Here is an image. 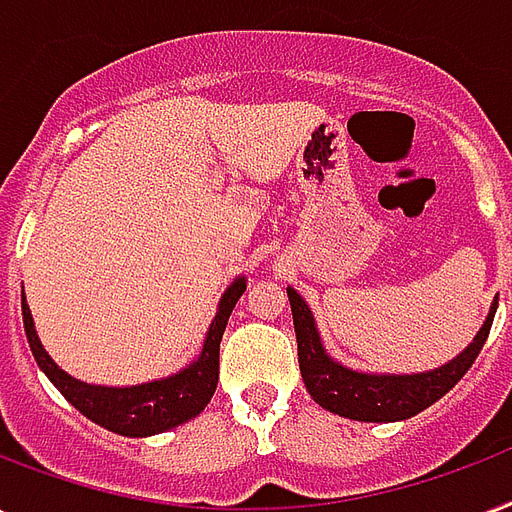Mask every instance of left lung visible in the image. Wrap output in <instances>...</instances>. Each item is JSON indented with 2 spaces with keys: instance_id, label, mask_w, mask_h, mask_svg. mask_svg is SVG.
I'll return each instance as SVG.
<instances>
[{
  "instance_id": "1",
  "label": "left lung",
  "mask_w": 512,
  "mask_h": 512,
  "mask_svg": "<svg viewBox=\"0 0 512 512\" xmlns=\"http://www.w3.org/2000/svg\"><path fill=\"white\" fill-rule=\"evenodd\" d=\"M287 295H290L292 322H295V335H298L300 373H303L308 395L330 413L354 421L411 419L432 403H438L440 397L446 395L448 389H454L456 381L473 368L475 357L481 354L483 343L489 338L494 314H497V300H494L481 333L475 335V341L456 360L443 368L416 373V376H368V373H357V370L343 368L330 360L325 346L319 341L306 300L292 287L287 290Z\"/></svg>"
}]
</instances>
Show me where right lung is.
<instances>
[{"mask_svg":"<svg viewBox=\"0 0 512 512\" xmlns=\"http://www.w3.org/2000/svg\"><path fill=\"white\" fill-rule=\"evenodd\" d=\"M244 290H247V282L236 279L222 295L220 311H217L204 341V351L190 368L179 370L177 376L163 378V381L126 386V389L91 386L66 376L64 370L50 360L48 351L42 349V343L34 333V319L26 306V298H21L23 327H26V338H29L31 354H34L37 365L45 370V376L56 384L58 392L77 411L109 432L126 435V438H147V435H158L171 427H179L187 419H195L209 405L214 389H217V378H220L222 333L228 325L230 311L236 306V300L244 295Z\"/></svg>","mask_w":512,"mask_h":512,"instance_id":"1","label":"right lung"}]
</instances>
